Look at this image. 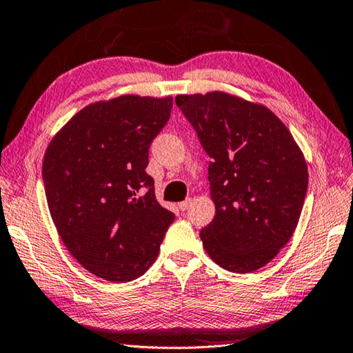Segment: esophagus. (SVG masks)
Instances as JSON below:
<instances>
[{
	"label": "esophagus",
	"instance_id": "1",
	"mask_svg": "<svg viewBox=\"0 0 353 353\" xmlns=\"http://www.w3.org/2000/svg\"><path fill=\"white\" fill-rule=\"evenodd\" d=\"M190 205H191V199H185L182 202H179V210L187 212L188 208H190Z\"/></svg>",
	"mask_w": 353,
	"mask_h": 353
}]
</instances>
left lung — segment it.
Masks as SVG:
<instances>
[{
	"label": "left lung",
	"instance_id": "obj_1",
	"mask_svg": "<svg viewBox=\"0 0 353 353\" xmlns=\"http://www.w3.org/2000/svg\"><path fill=\"white\" fill-rule=\"evenodd\" d=\"M208 163L213 221L201 230L208 256L248 274L291 240L308 187L305 159L285 124L266 109L223 92L179 94Z\"/></svg>",
	"mask_w": 353,
	"mask_h": 353
}]
</instances>
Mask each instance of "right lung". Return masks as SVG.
<instances>
[{
    "label": "right lung",
    "instance_id": "right-lung-1",
    "mask_svg": "<svg viewBox=\"0 0 353 353\" xmlns=\"http://www.w3.org/2000/svg\"><path fill=\"white\" fill-rule=\"evenodd\" d=\"M172 98L119 97L82 109L48 146L43 185L70 254L107 282H130L157 259L174 213L155 199L149 148Z\"/></svg>",
    "mask_w": 353,
    "mask_h": 353
}]
</instances>
